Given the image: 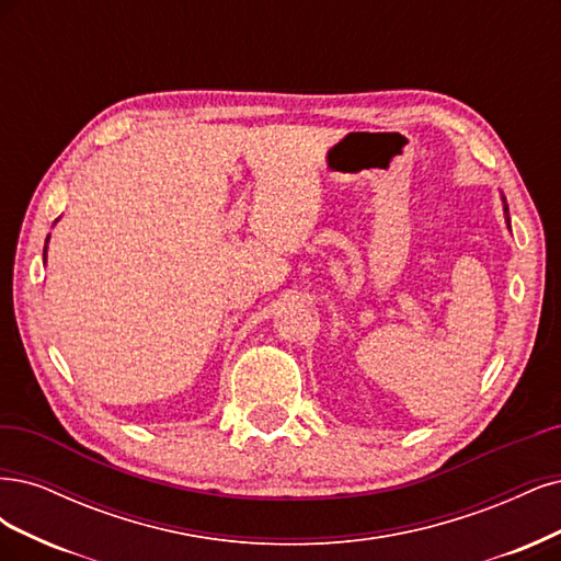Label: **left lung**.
Masks as SVG:
<instances>
[{"label":"left lung","instance_id":"left-lung-1","mask_svg":"<svg viewBox=\"0 0 561 561\" xmlns=\"http://www.w3.org/2000/svg\"><path fill=\"white\" fill-rule=\"evenodd\" d=\"M505 219H508V205H505Z\"/></svg>","mask_w":561,"mask_h":561}]
</instances>
